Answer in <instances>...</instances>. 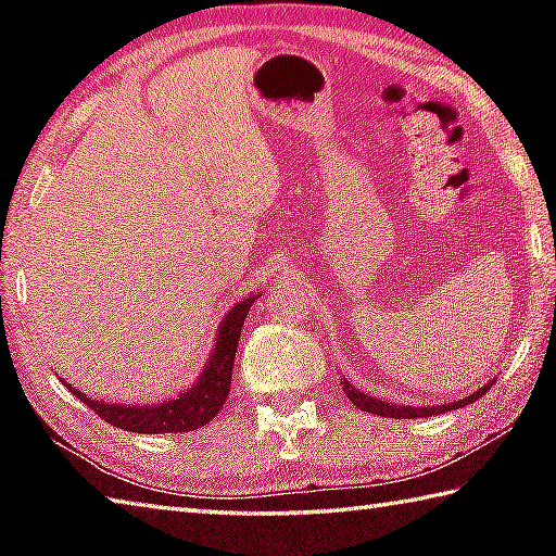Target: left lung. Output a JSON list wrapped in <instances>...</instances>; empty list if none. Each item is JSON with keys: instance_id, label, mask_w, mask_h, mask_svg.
<instances>
[{"instance_id": "obj_1", "label": "left lung", "mask_w": 556, "mask_h": 556, "mask_svg": "<svg viewBox=\"0 0 556 556\" xmlns=\"http://www.w3.org/2000/svg\"><path fill=\"white\" fill-rule=\"evenodd\" d=\"M495 382V380H493ZM493 382L483 384L481 390L468 394V397L458 400L454 404H441V407H400V404H388L382 400H372L368 397V394H363L361 390H355L351 382L343 380V392L345 397L351 400L357 409L363 412H370V414H380V417H394V419H417V417H431V414H444V412H451V409H458V407H466V404L476 402L478 397H483V394L493 388Z\"/></svg>"}]
</instances>
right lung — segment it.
Returning a JSON list of instances; mask_svg holds the SVG:
<instances>
[{
	"label": "right lung",
	"mask_w": 556,
	"mask_h": 556,
	"mask_svg": "<svg viewBox=\"0 0 556 556\" xmlns=\"http://www.w3.org/2000/svg\"><path fill=\"white\" fill-rule=\"evenodd\" d=\"M252 304H255V296L244 299L238 306L230 308L225 321L220 324L208 365H205L199 382L188 392H184L181 397L156 404V407H137V404L135 407H125V404L90 400L86 394L71 388L68 382L63 384L73 394H78V400L86 402L100 419H105L108 425L117 429L131 431V434H184V431L205 427L220 412L225 400H228L235 351H238L242 324L248 318Z\"/></svg>",
	"instance_id": "right-lung-1"
}]
</instances>
